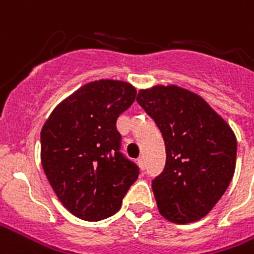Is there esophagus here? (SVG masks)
I'll list each match as a JSON object with an SVG mask.
<instances>
[{
    "label": "esophagus",
    "instance_id": "34e87169",
    "mask_svg": "<svg viewBox=\"0 0 254 254\" xmlns=\"http://www.w3.org/2000/svg\"><path fill=\"white\" fill-rule=\"evenodd\" d=\"M138 166H140L141 169L142 170H145V168H146V165H145V160H144V157H140L138 158Z\"/></svg>",
    "mask_w": 254,
    "mask_h": 254
}]
</instances>
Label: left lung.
<instances>
[{
  "label": "left lung",
  "mask_w": 254,
  "mask_h": 254,
  "mask_svg": "<svg viewBox=\"0 0 254 254\" xmlns=\"http://www.w3.org/2000/svg\"><path fill=\"white\" fill-rule=\"evenodd\" d=\"M137 102L165 142V169L152 183L158 212L174 224L198 221L233 179L235 133L202 97L177 85L141 89Z\"/></svg>",
  "instance_id": "left-lung-1"
}]
</instances>
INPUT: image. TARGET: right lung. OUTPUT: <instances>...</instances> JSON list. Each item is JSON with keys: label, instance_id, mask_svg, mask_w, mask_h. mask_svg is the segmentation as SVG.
Masks as SVG:
<instances>
[{"label": "right lung", "instance_id": "right-lung-1", "mask_svg": "<svg viewBox=\"0 0 254 254\" xmlns=\"http://www.w3.org/2000/svg\"><path fill=\"white\" fill-rule=\"evenodd\" d=\"M135 94L125 81H92L60 102L42 127L46 179L75 217L100 221L113 216L138 179L137 165L120 152L116 127Z\"/></svg>", "mask_w": 254, "mask_h": 254}]
</instances>
